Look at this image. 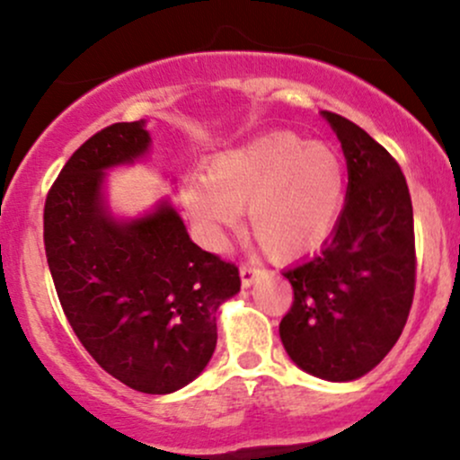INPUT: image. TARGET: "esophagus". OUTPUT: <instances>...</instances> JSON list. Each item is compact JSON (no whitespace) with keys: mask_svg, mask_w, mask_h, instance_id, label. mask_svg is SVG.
<instances>
[{"mask_svg":"<svg viewBox=\"0 0 460 460\" xmlns=\"http://www.w3.org/2000/svg\"><path fill=\"white\" fill-rule=\"evenodd\" d=\"M260 274H261V268L257 266V263L248 261L240 266V277H242V285H244V288H251V285L257 281V277H260Z\"/></svg>","mask_w":460,"mask_h":460,"instance_id":"34e87169","label":"esophagus"}]
</instances>
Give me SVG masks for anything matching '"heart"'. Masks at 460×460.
I'll list each match as a JSON object with an SVG mask.
<instances>
[{"label": "heart", "mask_w": 460, "mask_h": 460, "mask_svg": "<svg viewBox=\"0 0 460 460\" xmlns=\"http://www.w3.org/2000/svg\"><path fill=\"white\" fill-rule=\"evenodd\" d=\"M344 190V164L335 149L283 131L214 155L203 183L183 190V205L212 244H223L225 231L240 225L246 208L263 251L294 260L326 240Z\"/></svg>", "instance_id": "b5f03b06"}]
</instances>
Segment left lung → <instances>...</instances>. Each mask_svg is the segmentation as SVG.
<instances>
[{
    "label": "left lung",
    "mask_w": 460,
    "mask_h": 460,
    "mask_svg": "<svg viewBox=\"0 0 460 460\" xmlns=\"http://www.w3.org/2000/svg\"><path fill=\"white\" fill-rule=\"evenodd\" d=\"M322 116L346 157V203L318 255L283 272L294 303L279 335L300 369L344 383L376 367L409 318L413 205L402 171L385 146L344 116Z\"/></svg>",
    "instance_id": "left-lung-1"
}]
</instances>
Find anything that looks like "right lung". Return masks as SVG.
<instances>
[{
  "mask_svg": "<svg viewBox=\"0 0 460 460\" xmlns=\"http://www.w3.org/2000/svg\"><path fill=\"white\" fill-rule=\"evenodd\" d=\"M151 146L145 120L114 123L73 153L45 200L58 298L88 355L142 394H172L214 355L216 311L240 292L231 261L190 240L168 200L134 220L105 203V171Z\"/></svg>",
  "mask_w": 460,
  "mask_h": 460,
  "instance_id": "obj_1",
  "label": "right lung"
}]
</instances>
